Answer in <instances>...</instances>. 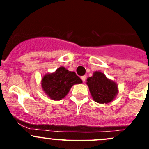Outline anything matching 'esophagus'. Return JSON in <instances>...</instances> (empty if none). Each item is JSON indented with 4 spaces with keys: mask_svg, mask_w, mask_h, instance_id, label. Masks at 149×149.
I'll return each mask as SVG.
<instances>
[{
    "mask_svg": "<svg viewBox=\"0 0 149 149\" xmlns=\"http://www.w3.org/2000/svg\"><path fill=\"white\" fill-rule=\"evenodd\" d=\"M81 80L83 81V82H85V81H86V76H81Z\"/></svg>",
    "mask_w": 149,
    "mask_h": 149,
    "instance_id": "obj_1",
    "label": "esophagus"
}]
</instances>
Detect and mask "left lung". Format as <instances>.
Returning a JSON list of instances; mask_svg holds the SVG:
<instances>
[{
  "label": "left lung",
  "instance_id": "8db88e82",
  "mask_svg": "<svg viewBox=\"0 0 149 149\" xmlns=\"http://www.w3.org/2000/svg\"><path fill=\"white\" fill-rule=\"evenodd\" d=\"M93 100L96 102L107 104L112 102L118 94V86L109 80L104 73L94 72L86 82Z\"/></svg>",
  "mask_w": 149,
  "mask_h": 149
}]
</instances>
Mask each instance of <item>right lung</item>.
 <instances>
[{"instance_id":"add662e5","label":"right lung","mask_w":149,"mask_h":149,"mask_svg":"<svg viewBox=\"0 0 149 149\" xmlns=\"http://www.w3.org/2000/svg\"><path fill=\"white\" fill-rule=\"evenodd\" d=\"M82 83V81L75 72L69 71L61 67L51 74L42 78V86L43 90L53 100H61L67 95L73 85Z\"/></svg>"}]
</instances>
